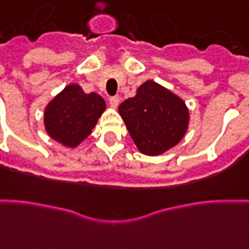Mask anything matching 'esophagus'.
I'll return each instance as SVG.
<instances>
[{
	"instance_id": "esophagus-1",
	"label": "esophagus",
	"mask_w": 249,
	"mask_h": 249,
	"mask_svg": "<svg viewBox=\"0 0 249 249\" xmlns=\"http://www.w3.org/2000/svg\"><path fill=\"white\" fill-rule=\"evenodd\" d=\"M119 104H120V97L119 96L110 97V99H109L110 108H113V109H115V108H117V107H119Z\"/></svg>"
}]
</instances>
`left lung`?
<instances>
[{"instance_id": "1", "label": "left lung", "mask_w": 249, "mask_h": 249, "mask_svg": "<svg viewBox=\"0 0 249 249\" xmlns=\"http://www.w3.org/2000/svg\"><path fill=\"white\" fill-rule=\"evenodd\" d=\"M119 113L140 152L160 156L181 142L189 129L190 112L183 99L153 80L123 101Z\"/></svg>"}]
</instances>
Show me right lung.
<instances>
[{
  "label": "right lung",
  "instance_id": "1",
  "mask_svg": "<svg viewBox=\"0 0 249 249\" xmlns=\"http://www.w3.org/2000/svg\"><path fill=\"white\" fill-rule=\"evenodd\" d=\"M106 108L96 92L86 93L79 84H68L46 106V133L63 146L76 148L91 134Z\"/></svg>",
  "mask_w": 249,
  "mask_h": 249
}]
</instances>
